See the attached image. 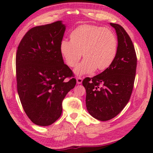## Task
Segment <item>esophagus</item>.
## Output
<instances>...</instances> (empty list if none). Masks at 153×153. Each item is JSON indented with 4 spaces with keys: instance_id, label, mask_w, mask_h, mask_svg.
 <instances>
[{
    "instance_id": "1",
    "label": "esophagus",
    "mask_w": 153,
    "mask_h": 153,
    "mask_svg": "<svg viewBox=\"0 0 153 153\" xmlns=\"http://www.w3.org/2000/svg\"><path fill=\"white\" fill-rule=\"evenodd\" d=\"M76 82H77V84H81V83H82V82H83V79L82 78V77H77V78L76 79Z\"/></svg>"
}]
</instances>
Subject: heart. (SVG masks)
<instances>
[{
    "label": "heart",
    "mask_w": 153,
    "mask_h": 153,
    "mask_svg": "<svg viewBox=\"0 0 153 153\" xmlns=\"http://www.w3.org/2000/svg\"><path fill=\"white\" fill-rule=\"evenodd\" d=\"M71 39H64L60 50L66 63L74 68L83 55L85 58L74 70L77 76L103 70L113 62L118 50L116 37L105 27L82 25L71 32Z\"/></svg>",
    "instance_id": "obj_1"
}]
</instances>
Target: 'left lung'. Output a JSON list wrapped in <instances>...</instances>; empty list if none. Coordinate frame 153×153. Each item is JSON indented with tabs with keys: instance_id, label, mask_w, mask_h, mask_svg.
<instances>
[{
	"instance_id": "8db88e82",
	"label": "left lung",
	"mask_w": 153,
	"mask_h": 153,
	"mask_svg": "<svg viewBox=\"0 0 153 153\" xmlns=\"http://www.w3.org/2000/svg\"><path fill=\"white\" fill-rule=\"evenodd\" d=\"M118 37L116 56L110 66L92 78L86 77V107L93 118L107 121L114 118L128 102L137 67V56L130 37L121 25L110 23Z\"/></svg>"
}]
</instances>
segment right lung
I'll return each instance as SVG.
<instances>
[{
    "label": "right lung",
    "mask_w": 153,
    "mask_h": 153,
    "mask_svg": "<svg viewBox=\"0 0 153 153\" xmlns=\"http://www.w3.org/2000/svg\"><path fill=\"white\" fill-rule=\"evenodd\" d=\"M66 25L62 21L31 28L22 38L16 58L18 95L35 124L50 126L60 118L62 100L76 84L65 64L60 47Z\"/></svg>",
    "instance_id": "1"
}]
</instances>
